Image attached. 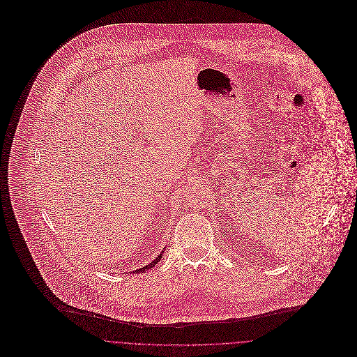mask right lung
Returning <instances> with one entry per match:
<instances>
[{"instance_id":"add662e5","label":"right lung","mask_w":357,"mask_h":357,"mask_svg":"<svg viewBox=\"0 0 357 357\" xmlns=\"http://www.w3.org/2000/svg\"><path fill=\"white\" fill-rule=\"evenodd\" d=\"M163 252H165V250H162V253H163ZM162 253L158 255V257H155V258H153V261H151L149 265H146V266H143V268H140V269H136L135 272H136V273H143L146 269H151L153 266H155V265H156V264L160 261V258H162Z\"/></svg>"}]
</instances>
